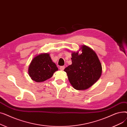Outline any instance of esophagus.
<instances>
[{
	"instance_id": "34e87169",
	"label": "esophagus",
	"mask_w": 127,
	"mask_h": 127,
	"mask_svg": "<svg viewBox=\"0 0 127 127\" xmlns=\"http://www.w3.org/2000/svg\"><path fill=\"white\" fill-rule=\"evenodd\" d=\"M65 69V66H60V69L61 70H63Z\"/></svg>"
}]
</instances>
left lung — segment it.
Listing matches in <instances>:
<instances>
[{
    "label": "left lung",
    "mask_w": 127,
    "mask_h": 127,
    "mask_svg": "<svg viewBox=\"0 0 127 127\" xmlns=\"http://www.w3.org/2000/svg\"><path fill=\"white\" fill-rule=\"evenodd\" d=\"M82 52L79 54V51ZM72 64L64 70L72 86L77 90H85L100 78L102 66L96 52L86 45L71 52Z\"/></svg>",
    "instance_id": "obj_1"
}]
</instances>
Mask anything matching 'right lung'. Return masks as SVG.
I'll use <instances>...</instances> for the list:
<instances>
[{"label": "right lung", "instance_id": "obj_1", "mask_svg": "<svg viewBox=\"0 0 127 127\" xmlns=\"http://www.w3.org/2000/svg\"><path fill=\"white\" fill-rule=\"evenodd\" d=\"M58 70L49 53H42L33 58L29 66L28 74L32 80L42 82L50 78Z\"/></svg>", "mask_w": 127, "mask_h": 127}]
</instances>
